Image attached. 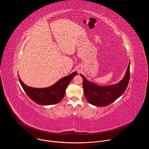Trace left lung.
I'll list each match as a JSON object with an SVG mask.
<instances>
[{
	"mask_svg": "<svg viewBox=\"0 0 149 149\" xmlns=\"http://www.w3.org/2000/svg\"><path fill=\"white\" fill-rule=\"evenodd\" d=\"M130 63L122 80L111 86H98L88 81L86 77L80 74L83 79L84 95L89 103L97 107H105L120 97L125 92L129 82Z\"/></svg>",
	"mask_w": 149,
	"mask_h": 149,
	"instance_id": "8db88e82",
	"label": "left lung"
}]
</instances>
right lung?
Returning <instances> with one entry per match:
<instances>
[{"label": "right lung", "instance_id": "1", "mask_svg": "<svg viewBox=\"0 0 149 149\" xmlns=\"http://www.w3.org/2000/svg\"><path fill=\"white\" fill-rule=\"evenodd\" d=\"M77 74V72H74L60 79L52 86L43 88L29 87L25 85L18 76L21 86L32 101L39 105H48L57 104L62 100L65 94V90L68 84Z\"/></svg>", "mask_w": 149, "mask_h": 149}]
</instances>
